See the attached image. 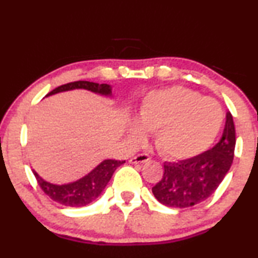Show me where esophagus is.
<instances>
[{
    "instance_id": "obj_1",
    "label": "esophagus",
    "mask_w": 258,
    "mask_h": 258,
    "mask_svg": "<svg viewBox=\"0 0 258 258\" xmlns=\"http://www.w3.org/2000/svg\"><path fill=\"white\" fill-rule=\"evenodd\" d=\"M148 161H150V156H149L148 154H138L137 156L132 157V159L130 160V162L131 163H144V162H148Z\"/></svg>"
}]
</instances>
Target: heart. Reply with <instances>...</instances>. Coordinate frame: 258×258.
Instances as JSON below:
<instances>
[{"instance_id":"1","label":"heart","mask_w":258,"mask_h":258,"mask_svg":"<svg viewBox=\"0 0 258 258\" xmlns=\"http://www.w3.org/2000/svg\"><path fill=\"white\" fill-rule=\"evenodd\" d=\"M223 111L218 102L191 90L173 86L149 94L132 122L128 136L142 142L144 131L155 133V143L164 156L185 160L206 151L218 137Z\"/></svg>"}]
</instances>
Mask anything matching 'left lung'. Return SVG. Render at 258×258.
<instances>
[{"instance_id": "obj_1", "label": "left lung", "mask_w": 258, "mask_h": 258, "mask_svg": "<svg viewBox=\"0 0 258 258\" xmlns=\"http://www.w3.org/2000/svg\"><path fill=\"white\" fill-rule=\"evenodd\" d=\"M234 148L235 128L228 111L222 137L215 147L191 159L164 162L162 179L153 187L154 196L172 208L202 203L212 196L227 174L233 162Z\"/></svg>"}]
</instances>
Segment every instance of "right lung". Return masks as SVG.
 <instances>
[{"instance_id": "obj_1", "label": "right lung", "mask_w": 258, "mask_h": 258, "mask_svg": "<svg viewBox=\"0 0 258 258\" xmlns=\"http://www.w3.org/2000/svg\"><path fill=\"white\" fill-rule=\"evenodd\" d=\"M76 89L89 90V91L95 92V94L109 96V97L111 96V86L108 85V84H97L79 80V82L68 83L58 86V88L52 90L51 92H49L46 97L58 94V92L70 91V90ZM122 163H125V161L104 160L96 168L92 169L89 174L83 176L77 181L63 185H56L45 181L44 179H42L37 174L36 170H32V172L36 176L37 181H38L40 188L52 201L66 207H85L91 202H94L96 198H98V196H101L105 186L113 176L114 172Z\"/></svg>"}]
</instances>
